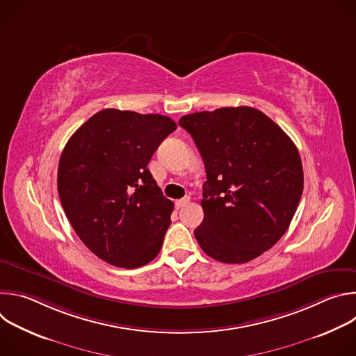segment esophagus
Returning <instances> with one entry per match:
<instances>
[{
    "instance_id": "esophagus-1",
    "label": "esophagus",
    "mask_w": 356,
    "mask_h": 356,
    "mask_svg": "<svg viewBox=\"0 0 356 356\" xmlns=\"http://www.w3.org/2000/svg\"><path fill=\"white\" fill-rule=\"evenodd\" d=\"M187 202H190V197L187 195V197H183V198H180V200H177L176 201V207L177 209H181V207H184Z\"/></svg>"
}]
</instances>
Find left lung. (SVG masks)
<instances>
[{
  "label": "left lung",
  "instance_id": "1",
  "mask_svg": "<svg viewBox=\"0 0 356 356\" xmlns=\"http://www.w3.org/2000/svg\"><path fill=\"white\" fill-rule=\"evenodd\" d=\"M204 161V220L194 236L207 255L246 264L287 231L302 193L298 150L284 131L252 107L201 111L179 120Z\"/></svg>",
  "mask_w": 356,
  "mask_h": 356
}]
</instances>
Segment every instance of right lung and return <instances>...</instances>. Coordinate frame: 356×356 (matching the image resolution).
Returning <instances> with one entry per match:
<instances>
[{"label": "right lung", "mask_w": 356, "mask_h": 356, "mask_svg": "<svg viewBox=\"0 0 356 356\" xmlns=\"http://www.w3.org/2000/svg\"><path fill=\"white\" fill-rule=\"evenodd\" d=\"M176 128L165 115L107 108L87 120L62 152V207L83 243L110 265L139 268L162 248L173 202L146 166Z\"/></svg>", "instance_id": "right-lung-1"}]
</instances>
